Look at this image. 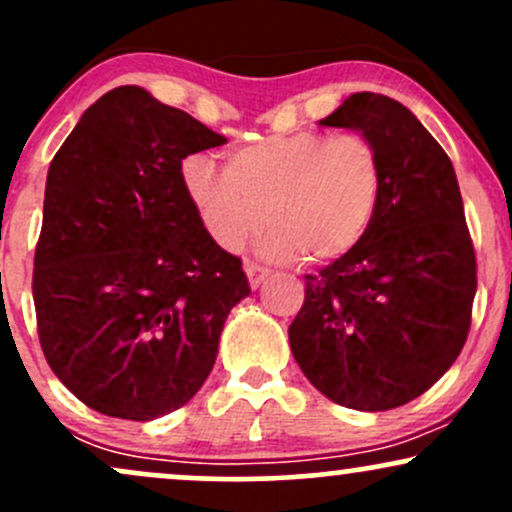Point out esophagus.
Wrapping results in <instances>:
<instances>
[{"label":"esophagus","mask_w":512,"mask_h":512,"mask_svg":"<svg viewBox=\"0 0 512 512\" xmlns=\"http://www.w3.org/2000/svg\"><path fill=\"white\" fill-rule=\"evenodd\" d=\"M245 274H248V281H250L252 289H257V286H260L262 281L267 279L269 272L264 267H260L257 262H245Z\"/></svg>","instance_id":"1"}]
</instances>
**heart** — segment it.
<instances>
[{"label":"heart","mask_w":512,"mask_h":512,"mask_svg":"<svg viewBox=\"0 0 512 512\" xmlns=\"http://www.w3.org/2000/svg\"><path fill=\"white\" fill-rule=\"evenodd\" d=\"M182 187L223 250H240L269 223L262 245L269 257L325 264L368 236L383 202L385 166L366 134L301 129L238 146L226 166L190 154Z\"/></svg>","instance_id":"obj_1"}]
</instances>
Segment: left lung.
<instances>
[{
	"label": "left lung",
	"mask_w": 512,
	"mask_h": 512,
	"mask_svg": "<svg viewBox=\"0 0 512 512\" xmlns=\"http://www.w3.org/2000/svg\"><path fill=\"white\" fill-rule=\"evenodd\" d=\"M320 125L373 139L385 192L363 243L320 274H305L291 351L327 399L387 411L424 395L460 356L477 257L455 168L409 108L363 91Z\"/></svg>",
	"instance_id": "obj_1"
}]
</instances>
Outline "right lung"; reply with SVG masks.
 <instances>
[{"mask_svg": "<svg viewBox=\"0 0 512 512\" xmlns=\"http://www.w3.org/2000/svg\"><path fill=\"white\" fill-rule=\"evenodd\" d=\"M226 137L117 86L52 158L33 301L52 373L86 407L154 421L197 395L223 322L250 293L243 262L211 240L182 158Z\"/></svg>", "mask_w": 512, "mask_h": 512, "instance_id": "obj_1", "label": "right lung"}]
</instances>
